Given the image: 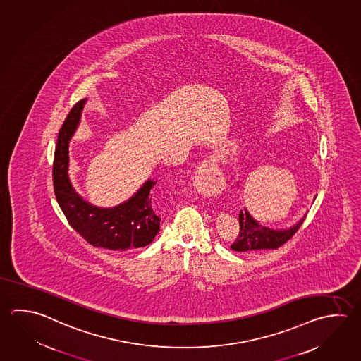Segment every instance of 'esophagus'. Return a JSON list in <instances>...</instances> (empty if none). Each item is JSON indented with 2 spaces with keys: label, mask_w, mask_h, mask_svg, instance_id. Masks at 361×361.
I'll list each match as a JSON object with an SVG mask.
<instances>
[{
  "label": "esophagus",
  "mask_w": 361,
  "mask_h": 361,
  "mask_svg": "<svg viewBox=\"0 0 361 361\" xmlns=\"http://www.w3.org/2000/svg\"><path fill=\"white\" fill-rule=\"evenodd\" d=\"M225 177L219 166L216 157L204 160L196 171V187L206 197L219 196L225 188Z\"/></svg>",
  "instance_id": "34e87169"
}]
</instances>
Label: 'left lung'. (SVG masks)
I'll use <instances>...</instances> for the list:
<instances>
[{
	"instance_id": "left-lung-1",
	"label": "left lung",
	"mask_w": 361,
	"mask_h": 361,
	"mask_svg": "<svg viewBox=\"0 0 361 361\" xmlns=\"http://www.w3.org/2000/svg\"><path fill=\"white\" fill-rule=\"evenodd\" d=\"M307 214L298 223L282 229H272L264 226L252 216L250 211L244 209L239 214V226L240 231L235 242L230 245V248L236 252H255V250H276L283 243L288 242L291 236L295 234L302 226Z\"/></svg>"
}]
</instances>
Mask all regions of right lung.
<instances>
[{"label": "right lung", "instance_id": "add662e5", "mask_svg": "<svg viewBox=\"0 0 361 361\" xmlns=\"http://www.w3.org/2000/svg\"><path fill=\"white\" fill-rule=\"evenodd\" d=\"M86 99L73 105L59 130L53 161V185L61 210L73 229L94 247L126 250L150 244L160 230V217L151 204L157 180L147 179L125 202L113 207L89 204L73 188L68 177V146L81 121Z\"/></svg>", "mask_w": 361, "mask_h": 361}]
</instances>
